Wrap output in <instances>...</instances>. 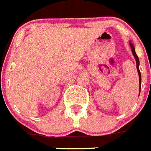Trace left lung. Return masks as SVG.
Wrapping results in <instances>:
<instances>
[{"mask_svg": "<svg viewBox=\"0 0 151 151\" xmlns=\"http://www.w3.org/2000/svg\"><path fill=\"white\" fill-rule=\"evenodd\" d=\"M129 46L131 47V50H132V52H133V55L134 56L136 59V61H137V72H138V74H139V91H140V87H141V74H140V71H139V58H138V56H137V53L135 52V48L133 46V43L129 42Z\"/></svg>", "mask_w": 151, "mask_h": 151, "instance_id": "left-lung-1", "label": "left lung"}]
</instances>
